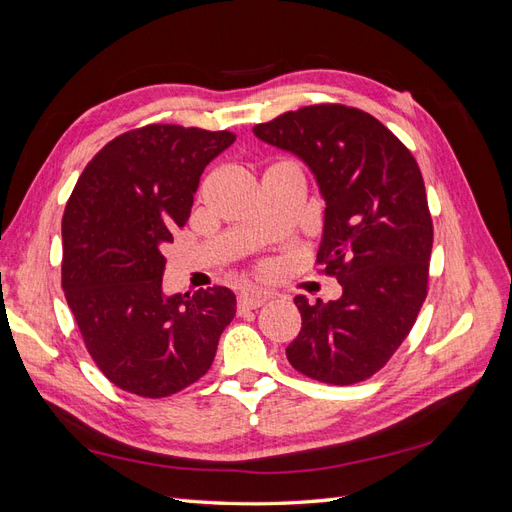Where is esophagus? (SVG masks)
<instances>
[{
    "instance_id": "esophagus-1",
    "label": "esophagus",
    "mask_w": 512,
    "mask_h": 512,
    "mask_svg": "<svg viewBox=\"0 0 512 512\" xmlns=\"http://www.w3.org/2000/svg\"><path fill=\"white\" fill-rule=\"evenodd\" d=\"M265 303H267L265 294H256V292H243L237 299V307L241 309V312H245V309H258Z\"/></svg>"
}]
</instances>
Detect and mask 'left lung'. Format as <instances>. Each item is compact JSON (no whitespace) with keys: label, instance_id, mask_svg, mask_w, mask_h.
<instances>
[{"label":"left lung","instance_id":"8db88e82","mask_svg":"<svg viewBox=\"0 0 512 512\" xmlns=\"http://www.w3.org/2000/svg\"><path fill=\"white\" fill-rule=\"evenodd\" d=\"M254 134L314 170L327 200L316 271L344 288L327 305L294 299L303 327L288 361L318 382H363L408 337L429 290L433 222L421 168L374 115L337 102L256 123Z\"/></svg>","mask_w":512,"mask_h":512}]
</instances>
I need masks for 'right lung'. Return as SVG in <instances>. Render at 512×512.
<instances>
[{
    "label": "right lung",
    "mask_w": 512,
    "mask_h": 512,
    "mask_svg": "<svg viewBox=\"0 0 512 512\" xmlns=\"http://www.w3.org/2000/svg\"><path fill=\"white\" fill-rule=\"evenodd\" d=\"M228 130L149 123L106 143L61 220V288L85 348L121 391L162 399L203 378L237 312L224 286L164 297V247L185 226Z\"/></svg>",
    "instance_id": "1"
}]
</instances>
